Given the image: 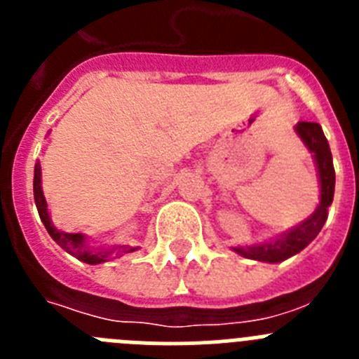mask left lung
<instances>
[{
  "instance_id": "obj_1",
  "label": "left lung",
  "mask_w": 359,
  "mask_h": 359,
  "mask_svg": "<svg viewBox=\"0 0 359 359\" xmlns=\"http://www.w3.org/2000/svg\"><path fill=\"white\" fill-rule=\"evenodd\" d=\"M297 133L306 144V147L313 152L316 161L320 177V205L316 210L293 230L286 231L284 236L271 243L257 244V246H246V248H233L239 255L246 259L261 262H282L302 252L311 241L315 239L322 230L323 223L327 221L329 207L334 198V165H332V154L329 149V142L323 135L320 123L316 122H298Z\"/></svg>"
}]
</instances>
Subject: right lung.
I'll return each instance as SVG.
<instances>
[{"label": "right lung", "mask_w": 359, "mask_h": 359, "mask_svg": "<svg viewBox=\"0 0 359 359\" xmlns=\"http://www.w3.org/2000/svg\"><path fill=\"white\" fill-rule=\"evenodd\" d=\"M34 199H36V207L39 212V217L43 221L44 228L48 230L50 237L55 241L61 248H65L66 252L72 253L73 257H77L79 261L86 262V264H100V262H106L113 253L115 255H123V253L135 252V248L131 246H116L113 250H91L88 244H86V237L82 233H66V231L57 230L53 226L52 219H50L48 212V203L44 199L43 187H41V165L39 161L34 167Z\"/></svg>", "instance_id": "obj_1"}]
</instances>
